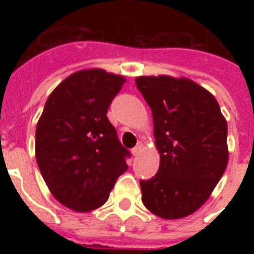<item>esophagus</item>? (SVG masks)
Here are the masks:
<instances>
[{
	"mask_svg": "<svg viewBox=\"0 0 254 254\" xmlns=\"http://www.w3.org/2000/svg\"><path fill=\"white\" fill-rule=\"evenodd\" d=\"M142 149H143V143L142 142H138V143H137V146H135L134 149L131 150V153H133V155H134V157H137V155L141 154V151H142Z\"/></svg>",
	"mask_w": 254,
	"mask_h": 254,
	"instance_id": "obj_1",
	"label": "esophagus"
}]
</instances>
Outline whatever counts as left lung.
<instances>
[{"label":"left lung","mask_w":254,"mask_h":254,"mask_svg":"<svg viewBox=\"0 0 254 254\" xmlns=\"http://www.w3.org/2000/svg\"><path fill=\"white\" fill-rule=\"evenodd\" d=\"M153 113L159 169L141 181L142 203L166 220L182 219L211 196L228 163L227 120L215 96L187 77L138 76Z\"/></svg>","instance_id":"1"}]
</instances>
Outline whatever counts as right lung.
Segmentation results:
<instances>
[{
	"label": "right lung",
	"instance_id": "add662e5",
	"mask_svg": "<svg viewBox=\"0 0 254 254\" xmlns=\"http://www.w3.org/2000/svg\"><path fill=\"white\" fill-rule=\"evenodd\" d=\"M125 81L101 68L76 71L51 92L38 120V167L53 196L75 212L101 207L127 170L129 151L107 117Z\"/></svg>",
	"mask_w": 254,
	"mask_h": 254
}]
</instances>
